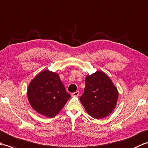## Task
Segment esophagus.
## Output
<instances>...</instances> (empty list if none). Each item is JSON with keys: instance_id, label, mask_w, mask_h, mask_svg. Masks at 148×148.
<instances>
[{"instance_id": "esophagus-1", "label": "esophagus", "mask_w": 148, "mask_h": 148, "mask_svg": "<svg viewBox=\"0 0 148 148\" xmlns=\"http://www.w3.org/2000/svg\"><path fill=\"white\" fill-rule=\"evenodd\" d=\"M79 91H76V92L72 93V96H74V97H77L78 95H79Z\"/></svg>"}]
</instances>
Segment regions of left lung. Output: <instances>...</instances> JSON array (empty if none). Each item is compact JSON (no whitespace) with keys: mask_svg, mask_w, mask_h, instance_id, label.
Wrapping results in <instances>:
<instances>
[{"mask_svg":"<svg viewBox=\"0 0 148 148\" xmlns=\"http://www.w3.org/2000/svg\"><path fill=\"white\" fill-rule=\"evenodd\" d=\"M118 99V91L108 75L97 71L85 78L84 92L79 98L86 112L101 119L111 114Z\"/></svg>","mask_w":148,"mask_h":148,"instance_id":"1","label":"left lung"}]
</instances>
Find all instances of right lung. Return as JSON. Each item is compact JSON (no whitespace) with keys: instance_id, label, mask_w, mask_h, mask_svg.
I'll list each match as a JSON object with an SVG mask.
<instances>
[{"instance_id":"right-lung-1","label":"right lung","mask_w":148,"mask_h":148,"mask_svg":"<svg viewBox=\"0 0 148 148\" xmlns=\"http://www.w3.org/2000/svg\"><path fill=\"white\" fill-rule=\"evenodd\" d=\"M27 97L36 112L53 118L64 108L71 95L66 92L58 74L46 70L39 72L30 81Z\"/></svg>"}]
</instances>
